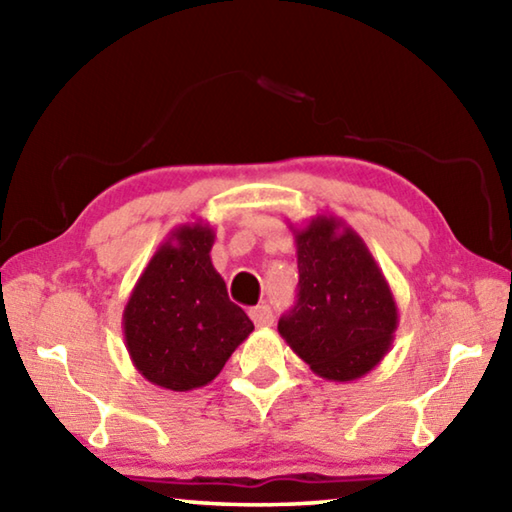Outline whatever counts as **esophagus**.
I'll return each mask as SVG.
<instances>
[{
    "label": "esophagus",
    "instance_id": "34e87169",
    "mask_svg": "<svg viewBox=\"0 0 512 512\" xmlns=\"http://www.w3.org/2000/svg\"><path fill=\"white\" fill-rule=\"evenodd\" d=\"M250 318H253V323L257 327H271L273 325V311H271V307H266V305H259V307L250 309Z\"/></svg>",
    "mask_w": 512,
    "mask_h": 512
}]
</instances>
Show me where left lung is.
I'll return each instance as SVG.
<instances>
[{
	"label": "left lung",
	"mask_w": 512,
	"mask_h": 512,
	"mask_svg": "<svg viewBox=\"0 0 512 512\" xmlns=\"http://www.w3.org/2000/svg\"><path fill=\"white\" fill-rule=\"evenodd\" d=\"M298 300L277 332L323 379L352 381L391 350L400 316L393 291L350 225L318 214L293 228Z\"/></svg>",
	"instance_id": "obj_1"
}]
</instances>
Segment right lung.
I'll list each match as a JSON object with an SVG mask.
<instances>
[{"instance_id": "1", "label": "right lung", "mask_w": 512, "mask_h": 512, "mask_svg": "<svg viewBox=\"0 0 512 512\" xmlns=\"http://www.w3.org/2000/svg\"><path fill=\"white\" fill-rule=\"evenodd\" d=\"M214 237L210 223L178 225L155 250L124 307L121 325L133 366L167 391L210 384L255 329L216 273Z\"/></svg>"}]
</instances>
